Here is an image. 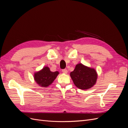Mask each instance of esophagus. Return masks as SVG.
Wrapping results in <instances>:
<instances>
[{
    "label": "esophagus",
    "mask_w": 128,
    "mask_h": 128,
    "mask_svg": "<svg viewBox=\"0 0 128 128\" xmlns=\"http://www.w3.org/2000/svg\"><path fill=\"white\" fill-rule=\"evenodd\" d=\"M62 72L64 73V74H67L68 72V71H67V70L66 69H62Z\"/></svg>",
    "instance_id": "obj_1"
}]
</instances>
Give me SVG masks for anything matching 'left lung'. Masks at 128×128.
I'll use <instances>...</instances> for the list:
<instances>
[{
	"label": "left lung",
	"mask_w": 128,
	"mask_h": 128,
	"mask_svg": "<svg viewBox=\"0 0 128 128\" xmlns=\"http://www.w3.org/2000/svg\"><path fill=\"white\" fill-rule=\"evenodd\" d=\"M70 75L76 87L83 90L92 88L96 84L97 79V73L95 69L82 64H76Z\"/></svg>",
	"instance_id": "1"
}]
</instances>
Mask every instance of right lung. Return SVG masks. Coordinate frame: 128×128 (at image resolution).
I'll return each instance as SVG.
<instances>
[{"label":"right lung","mask_w":128,"mask_h":128,"mask_svg":"<svg viewBox=\"0 0 128 128\" xmlns=\"http://www.w3.org/2000/svg\"><path fill=\"white\" fill-rule=\"evenodd\" d=\"M59 74L57 71L52 72L48 67H45L41 70L34 73V79L39 86L46 88L53 83Z\"/></svg>","instance_id":"add662e5"}]
</instances>
